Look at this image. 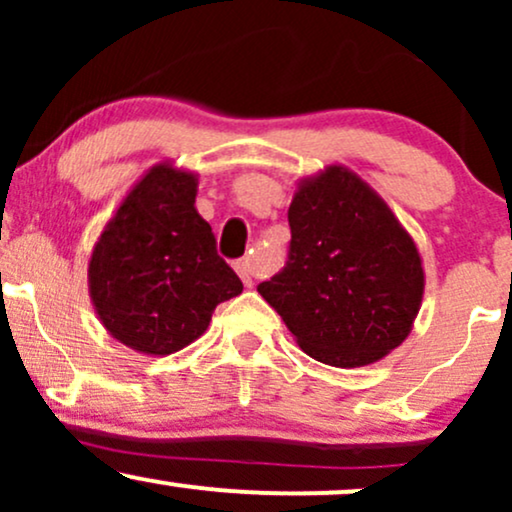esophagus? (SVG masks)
<instances>
[{
  "label": "esophagus",
  "instance_id": "esophagus-1",
  "mask_svg": "<svg viewBox=\"0 0 512 512\" xmlns=\"http://www.w3.org/2000/svg\"><path fill=\"white\" fill-rule=\"evenodd\" d=\"M236 272H238L240 279H243V284L250 289V286H252V264H250V260L236 262Z\"/></svg>",
  "mask_w": 512,
  "mask_h": 512
}]
</instances>
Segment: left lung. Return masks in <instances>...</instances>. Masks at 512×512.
I'll use <instances>...</instances> for the list:
<instances>
[{
  "label": "left lung",
  "mask_w": 512,
  "mask_h": 512,
  "mask_svg": "<svg viewBox=\"0 0 512 512\" xmlns=\"http://www.w3.org/2000/svg\"><path fill=\"white\" fill-rule=\"evenodd\" d=\"M284 272L260 296L315 361L361 368L409 337L424 301L419 248L366 180L339 163L298 182Z\"/></svg>",
  "instance_id": "1"
}]
</instances>
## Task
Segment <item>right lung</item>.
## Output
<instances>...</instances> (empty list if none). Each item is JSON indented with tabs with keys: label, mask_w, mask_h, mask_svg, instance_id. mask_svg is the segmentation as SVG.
<instances>
[{
	"label": "right lung",
	"mask_w": 512,
	"mask_h": 512,
	"mask_svg": "<svg viewBox=\"0 0 512 512\" xmlns=\"http://www.w3.org/2000/svg\"><path fill=\"white\" fill-rule=\"evenodd\" d=\"M197 185L199 175L173 161L151 166L91 250L93 310L110 337L139 354H175L207 332L216 305L243 293L195 207Z\"/></svg>",
	"instance_id": "add662e5"
}]
</instances>
